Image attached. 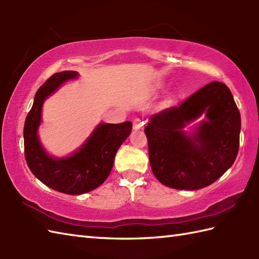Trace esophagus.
Listing matches in <instances>:
<instances>
[{"label":"esophagus","instance_id":"34e87169","mask_svg":"<svg viewBox=\"0 0 259 259\" xmlns=\"http://www.w3.org/2000/svg\"><path fill=\"white\" fill-rule=\"evenodd\" d=\"M142 125H144V121H142V120L139 119V118L135 119V121H134V128H135L136 130L142 129Z\"/></svg>","mask_w":259,"mask_h":259}]
</instances>
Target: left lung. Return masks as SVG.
<instances>
[{"mask_svg": "<svg viewBox=\"0 0 259 259\" xmlns=\"http://www.w3.org/2000/svg\"><path fill=\"white\" fill-rule=\"evenodd\" d=\"M205 116L191 132L185 126ZM240 113L232 92L211 82L178 107L152 114L145 128L153 175L164 186L197 190L233 166L239 149Z\"/></svg>", "mask_w": 259, "mask_h": 259, "instance_id": "8db88e82", "label": "left lung"}]
</instances>
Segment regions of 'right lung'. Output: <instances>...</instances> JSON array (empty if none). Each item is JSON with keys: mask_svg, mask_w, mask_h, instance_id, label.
<instances>
[{"mask_svg": "<svg viewBox=\"0 0 259 259\" xmlns=\"http://www.w3.org/2000/svg\"><path fill=\"white\" fill-rule=\"evenodd\" d=\"M76 71H62L49 78L35 93L24 123V155L31 172L41 183L67 195H81L101 186L111 172L114 157L128 138L133 123H99L78 150L68 157H53L43 148L37 131L42 122V107L47 99Z\"/></svg>", "mask_w": 259, "mask_h": 259, "instance_id": "1", "label": "right lung"}]
</instances>
